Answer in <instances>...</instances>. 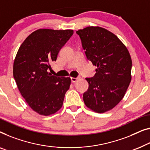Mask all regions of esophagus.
I'll use <instances>...</instances> for the list:
<instances>
[{
	"instance_id": "esophagus-1",
	"label": "esophagus",
	"mask_w": 150,
	"mask_h": 150,
	"mask_svg": "<svg viewBox=\"0 0 150 150\" xmlns=\"http://www.w3.org/2000/svg\"><path fill=\"white\" fill-rule=\"evenodd\" d=\"M79 79H78V78H73V77H71V82H73V83H74V82H76L77 81V80Z\"/></svg>"
}]
</instances>
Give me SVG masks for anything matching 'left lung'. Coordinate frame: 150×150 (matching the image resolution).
Listing matches in <instances>:
<instances>
[{"label": "left lung", "mask_w": 150, "mask_h": 150, "mask_svg": "<svg viewBox=\"0 0 150 150\" xmlns=\"http://www.w3.org/2000/svg\"><path fill=\"white\" fill-rule=\"evenodd\" d=\"M86 58L97 67L95 74L86 78L84 93L86 107L97 113L114 108L125 96L131 80L132 60L125 45L111 32L100 27L76 31Z\"/></svg>", "instance_id": "8db88e82"}]
</instances>
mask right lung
<instances>
[{
  "label": "right lung",
  "mask_w": 150,
  "mask_h": 150,
  "mask_svg": "<svg viewBox=\"0 0 150 150\" xmlns=\"http://www.w3.org/2000/svg\"><path fill=\"white\" fill-rule=\"evenodd\" d=\"M73 33L71 30L39 29L25 38L17 51L14 79L25 101L39 114L49 116L62 107L71 79L53 76L48 70Z\"/></svg>",
  "instance_id": "add662e5"
}]
</instances>
